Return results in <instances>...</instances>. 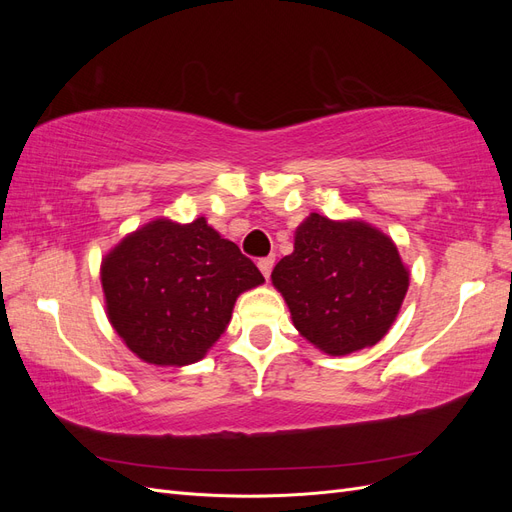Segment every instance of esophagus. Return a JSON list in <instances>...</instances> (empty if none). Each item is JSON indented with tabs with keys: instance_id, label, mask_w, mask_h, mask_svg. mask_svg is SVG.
I'll return each instance as SVG.
<instances>
[{
	"instance_id": "esophagus-1",
	"label": "esophagus",
	"mask_w": 512,
	"mask_h": 512,
	"mask_svg": "<svg viewBox=\"0 0 512 512\" xmlns=\"http://www.w3.org/2000/svg\"><path fill=\"white\" fill-rule=\"evenodd\" d=\"M273 262H275V258H273V256H267V258H260V260H258V269H260V273H262V275L267 277V280H269V275H271Z\"/></svg>"
}]
</instances>
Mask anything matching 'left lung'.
<instances>
[{"instance_id":"left-lung-1","label":"left lung","mask_w":512,"mask_h":512,"mask_svg":"<svg viewBox=\"0 0 512 512\" xmlns=\"http://www.w3.org/2000/svg\"><path fill=\"white\" fill-rule=\"evenodd\" d=\"M271 280L294 327L333 356L380 342L408 292V271L389 237L318 213L297 228L294 252L277 262Z\"/></svg>"}]
</instances>
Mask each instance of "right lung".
<instances>
[{
  "label": "right lung",
  "mask_w": 512,
  "mask_h": 512,
  "mask_svg": "<svg viewBox=\"0 0 512 512\" xmlns=\"http://www.w3.org/2000/svg\"><path fill=\"white\" fill-rule=\"evenodd\" d=\"M265 282L239 247L205 218L156 220L132 232L102 262L113 329L153 365H190L228 327L243 290Z\"/></svg>",
  "instance_id": "right-lung-1"
}]
</instances>
